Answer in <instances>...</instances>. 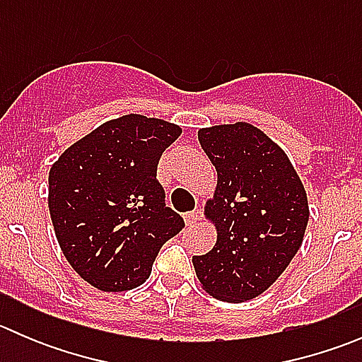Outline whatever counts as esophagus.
I'll list each match as a JSON object with an SVG mask.
<instances>
[{
    "instance_id": "esophagus-1",
    "label": "esophagus",
    "mask_w": 362,
    "mask_h": 362,
    "mask_svg": "<svg viewBox=\"0 0 362 362\" xmlns=\"http://www.w3.org/2000/svg\"><path fill=\"white\" fill-rule=\"evenodd\" d=\"M198 218H199L198 211H187V214H184V221L187 226H194Z\"/></svg>"
}]
</instances>
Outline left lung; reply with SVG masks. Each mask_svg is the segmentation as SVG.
Segmentation results:
<instances>
[{
    "label": "left lung",
    "mask_w": 362,
    "mask_h": 362,
    "mask_svg": "<svg viewBox=\"0 0 362 362\" xmlns=\"http://www.w3.org/2000/svg\"><path fill=\"white\" fill-rule=\"evenodd\" d=\"M198 140L217 170L214 198L204 204L217 242L192 264L208 294L249 301L273 286L301 247L306 191L286 152L249 122L203 127Z\"/></svg>",
    "instance_id": "1"
}]
</instances>
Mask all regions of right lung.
Masks as SVG:
<instances>
[{"mask_svg": "<svg viewBox=\"0 0 362 362\" xmlns=\"http://www.w3.org/2000/svg\"><path fill=\"white\" fill-rule=\"evenodd\" d=\"M177 124L129 113L68 147L49 173V210L66 261L103 293L141 286L184 228L166 206L158 164Z\"/></svg>", "mask_w": 362, "mask_h": 362, "instance_id": "1", "label": "right lung"}]
</instances>
